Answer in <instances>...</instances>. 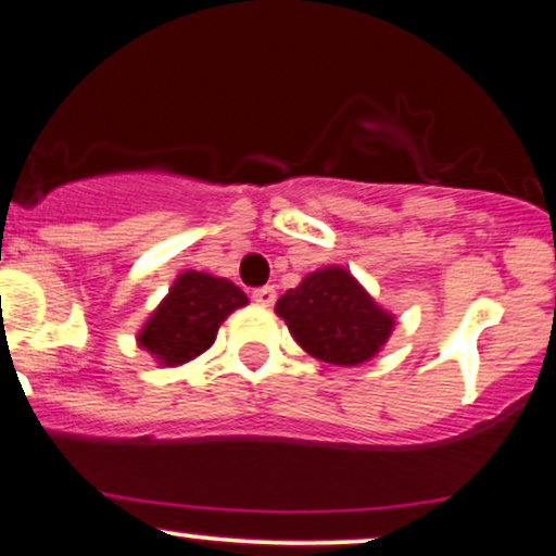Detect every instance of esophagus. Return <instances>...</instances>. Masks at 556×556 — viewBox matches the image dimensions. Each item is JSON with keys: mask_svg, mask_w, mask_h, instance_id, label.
<instances>
[{"mask_svg": "<svg viewBox=\"0 0 556 556\" xmlns=\"http://www.w3.org/2000/svg\"><path fill=\"white\" fill-rule=\"evenodd\" d=\"M252 301L260 306H273L276 304V289L273 286H263V289L252 291Z\"/></svg>", "mask_w": 556, "mask_h": 556, "instance_id": "1", "label": "esophagus"}]
</instances>
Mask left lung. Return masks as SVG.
Here are the masks:
<instances>
[{"instance_id":"obj_1","label":"left lung","mask_w":556,"mask_h":556,"mask_svg":"<svg viewBox=\"0 0 556 556\" xmlns=\"http://www.w3.org/2000/svg\"><path fill=\"white\" fill-rule=\"evenodd\" d=\"M301 348L334 366H358L379 353L394 317L355 283L342 267H325L289 289L276 304Z\"/></svg>"}]
</instances>
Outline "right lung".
Segmentation results:
<instances>
[{
	"label": "right lung",
	"mask_w": 556,
	"mask_h": 556,
	"mask_svg": "<svg viewBox=\"0 0 556 556\" xmlns=\"http://www.w3.org/2000/svg\"><path fill=\"white\" fill-rule=\"evenodd\" d=\"M247 304L242 289L208 273L185 270L139 334L164 366H180L214 345L218 325Z\"/></svg>",
	"instance_id": "add662e5"
}]
</instances>
